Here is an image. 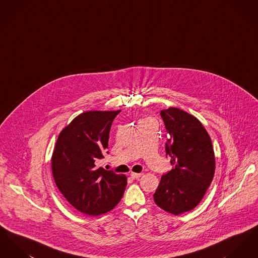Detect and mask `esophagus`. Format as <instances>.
Here are the masks:
<instances>
[{
	"mask_svg": "<svg viewBox=\"0 0 258 258\" xmlns=\"http://www.w3.org/2000/svg\"><path fill=\"white\" fill-rule=\"evenodd\" d=\"M143 175V173H135V172H132L131 173V177L133 179H138L139 177H141Z\"/></svg>",
	"mask_w": 258,
	"mask_h": 258,
	"instance_id": "34e87169",
	"label": "esophagus"
}]
</instances>
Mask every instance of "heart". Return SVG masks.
Instances as JSON below:
<instances>
[{
    "mask_svg": "<svg viewBox=\"0 0 258 258\" xmlns=\"http://www.w3.org/2000/svg\"><path fill=\"white\" fill-rule=\"evenodd\" d=\"M144 121H150V119H145V120H143L142 122H144Z\"/></svg>",
    "mask_w": 258,
    "mask_h": 258,
    "instance_id": "obj_1",
    "label": "heart"
}]
</instances>
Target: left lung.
I'll return each mask as SVG.
<instances>
[{"instance_id": "left-lung-1", "label": "left lung", "mask_w": 258, "mask_h": 258, "mask_svg": "<svg viewBox=\"0 0 258 258\" xmlns=\"http://www.w3.org/2000/svg\"><path fill=\"white\" fill-rule=\"evenodd\" d=\"M160 116L173 168L161 176L154 200L160 209L178 216L196 208L205 196L216 159L208 133L195 116L176 107L160 111Z\"/></svg>"}]
</instances>
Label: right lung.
<instances>
[{"instance_id":"right-lung-1","label":"right lung","mask_w":258,"mask_h":258,"mask_svg":"<svg viewBox=\"0 0 258 258\" xmlns=\"http://www.w3.org/2000/svg\"><path fill=\"white\" fill-rule=\"evenodd\" d=\"M120 112L79 114L62 128L52 154V174L61 195L77 211L92 217L115 208L126 186L125 175L96 165L108 148L111 124Z\"/></svg>"}]
</instances>
